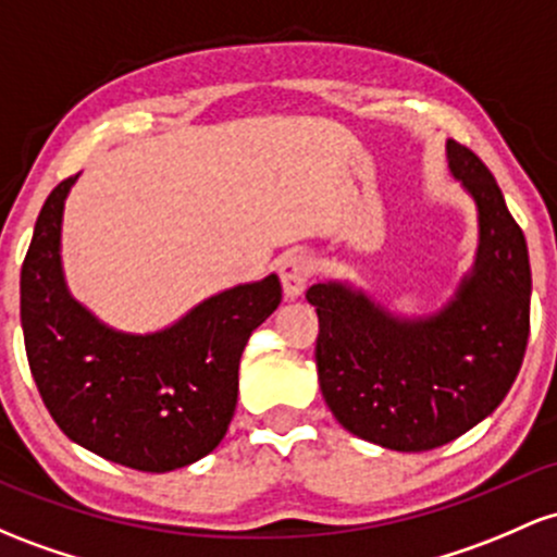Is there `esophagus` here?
Segmentation results:
<instances>
[{"label":"esophagus","instance_id":"esophagus-1","mask_svg":"<svg viewBox=\"0 0 557 557\" xmlns=\"http://www.w3.org/2000/svg\"><path fill=\"white\" fill-rule=\"evenodd\" d=\"M311 259L307 253H301V250H293L283 259V264H280V280H283V290L288 298H298L307 288L309 277H311Z\"/></svg>","mask_w":557,"mask_h":557}]
</instances>
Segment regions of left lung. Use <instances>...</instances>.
<instances>
[{
    "label": "left lung",
    "instance_id": "8db88e82",
    "mask_svg": "<svg viewBox=\"0 0 557 557\" xmlns=\"http://www.w3.org/2000/svg\"><path fill=\"white\" fill-rule=\"evenodd\" d=\"M447 161L479 209L473 269L436 314H391L346 283H317V375L330 412L377 447L425 451L455 442L499 407L529 344L527 237L473 150L449 139Z\"/></svg>",
    "mask_w": 557,
    "mask_h": 557
}]
</instances>
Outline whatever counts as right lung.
I'll return each instance as SVG.
<instances>
[{
  "label": "right lung",
  "mask_w": 557,
  "mask_h": 557,
  "mask_svg": "<svg viewBox=\"0 0 557 557\" xmlns=\"http://www.w3.org/2000/svg\"><path fill=\"white\" fill-rule=\"evenodd\" d=\"M52 189L21 269L28 368L60 431L119 466L166 473L219 447L237 405L250 333L280 307L277 274L206 298L180 322L134 335L108 327L69 293L60 261L73 182Z\"/></svg>",
  "instance_id": "add662e5"
}]
</instances>
